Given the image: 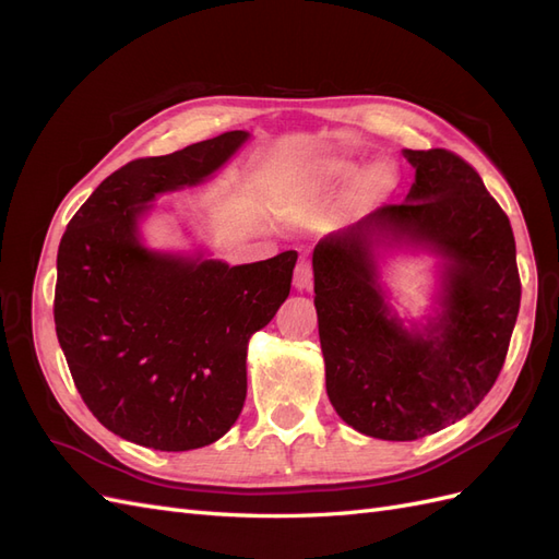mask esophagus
Returning <instances> with one entry per match:
<instances>
[{
  "instance_id": "1",
  "label": "esophagus",
  "mask_w": 559,
  "mask_h": 559,
  "mask_svg": "<svg viewBox=\"0 0 559 559\" xmlns=\"http://www.w3.org/2000/svg\"><path fill=\"white\" fill-rule=\"evenodd\" d=\"M294 284H296V289H310V286H312V263L308 259H302L296 265Z\"/></svg>"
}]
</instances>
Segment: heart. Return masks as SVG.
Instances as JSON below:
<instances>
[{
    "label": "heart",
    "mask_w": 559,
    "mask_h": 559,
    "mask_svg": "<svg viewBox=\"0 0 559 559\" xmlns=\"http://www.w3.org/2000/svg\"><path fill=\"white\" fill-rule=\"evenodd\" d=\"M359 171V160L345 154H317L312 163H308V170L302 175V186L314 193H329L343 186ZM396 175L386 163H373L364 167L357 176V193L366 200L380 198L394 189Z\"/></svg>",
    "instance_id": "1"
}]
</instances>
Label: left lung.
Returning <instances> with one entry per match:
<instances>
[{"label":"left lung","instance_id":"obj_1","mask_svg":"<svg viewBox=\"0 0 559 559\" xmlns=\"http://www.w3.org/2000/svg\"><path fill=\"white\" fill-rule=\"evenodd\" d=\"M403 156L411 193L314 247V308L326 361V394L357 431L415 441L466 417L497 382L520 310L509 216L480 175L448 148ZM425 243L449 259L444 312L405 330L388 312L372 247Z\"/></svg>","mask_w":559,"mask_h":559}]
</instances>
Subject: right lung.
Instances as JSON below:
<instances>
[{
	"instance_id": "add662e5",
	"label": "right lung",
	"mask_w": 559,
	"mask_h": 559,
	"mask_svg": "<svg viewBox=\"0 0 559 559\" xmlns=\"http://www.w3.org/2000/svg\"><path fill=\"white\" fill-rule=\"evenodd\" d=\"M247 138L230 130L123 165L60 240L58 343L88 411L130 443L183 452L218 441L245 405L249 337L292 292L296 251L230 267L138 238L151 200L200 183Z\"/></svg>"
}]
</instances>
